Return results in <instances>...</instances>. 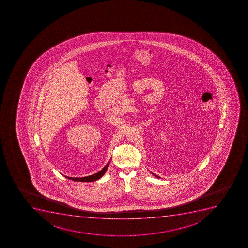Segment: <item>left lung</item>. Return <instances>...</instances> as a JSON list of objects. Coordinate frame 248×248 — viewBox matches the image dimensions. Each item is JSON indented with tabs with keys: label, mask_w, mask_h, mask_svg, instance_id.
Segmentation results:
<instances>
[{
	"label": "left lung",
	"mask_w": 248,
	"mask_h": 248,
	"mask_svg": "<svg viewBox=\"0 0 248 248\" xmlns=\"http://www.w3.org/2000/svg\"><path fill=\"white\" fill-rule=\"evenodd\" d=\"M152 174H153V175H154V176L157 177V178H159V177L157 176V175H156V174H153V173H152Z\"/></svg>",
	"instance_id": "8db88e82"
}]
</instances>
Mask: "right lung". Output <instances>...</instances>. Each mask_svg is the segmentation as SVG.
I'll return each instance as SVG.
<instances>
[{
  "label": "right lung",
  "mask_w": 248,
  "mask_h": 248,
  "mask_svg": "<svg viewBox=\"0 0 248 248\" xmlns=\"http://www.w3.org/2000/svg\"><path fill=\"white\" fill-rule=\"evenodd\" d=\"M110 162H108V164H106V166L104 167L101 170H99V172L95 173V174H92V175H89V176L86 177H82V178H73V177H69V176H65V178H67L68 179H70V180H73V181H78V182H93L95 181V180H98V179H100L104 174H105L106 171L108 170V167H109V164H110Z\"/></svg>",
  "instance_id": "1"
}]
</instances>
